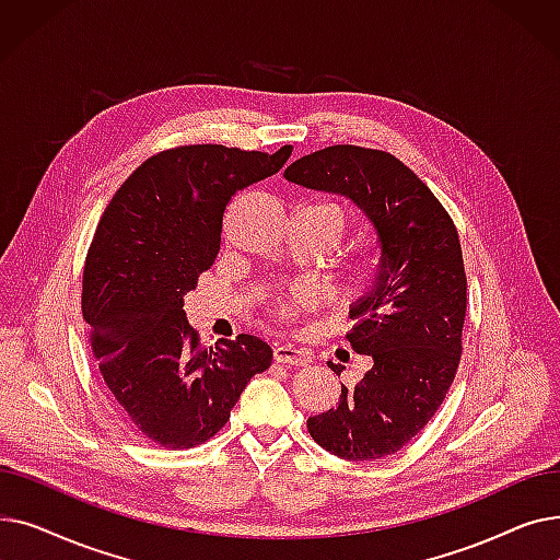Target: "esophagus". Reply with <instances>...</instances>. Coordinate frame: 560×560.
Instances as JSON below:
<instances>
[{
  "label": "esophagus",
  "instance_id": "1",
  "mask_svg": "<svg viewBox=\"0 0 560 560\" xmlns=\"http://www.w3.org/2000/svg\"><path fill=\"white\" fill-rule=\"evenodd\" d=\"M275 361L283 365H308L311 354L306 349H300L290 342H279L275 345Z\"/></svg>",
  "mask_w": 560,
  "mask_h": 560
}]
</instances>
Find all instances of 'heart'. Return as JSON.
Listing matches in <instances>:
<instances>
[{
	"label": "heart",
	"mask_w": 560,
	"mask_h": 560,
	"mask_svg": "<svg viewBox=\"0 0 560 560\" xmlns=\"http://www.w3.org/2000/svg\"><path fill=\"white\" fill-rule=\"evenodd\" d=\"M322 209H327L329 213H331V218H334V222H336V241L340 238L342 235V231H345V218H342V213L336 209V206H331V203H319ZM374 279H376V265L374 262H370V260H365L361 268L354 272V277H351V288L354 290H365L368 285H372L374 283Z\"/></svg>",
	"instance_id": "heart-1"
}]
</instances>
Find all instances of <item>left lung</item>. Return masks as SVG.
<instances>
[{"label": "left lung", "mask_w": 560, "mask_h": 560, "mask_svg": "<svg viewBox=\"0 0 560 560\" xmlns=\"http://www.w3.org/2000/svg\"><path fill=\"white\" fill-rule=\"evenodd\" d=\"M288 182L347 197L376 233V279L351 304L347 334L372 368L327 413L308 418L319 447L372 460L399 452L435 416L460 361L467 279L443 203L388 152L334 144L302 156ZM340 376L345 370L329 361Z\"/></svg>", "instance_id": "obj_1"}]
</instances>
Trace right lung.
<instances>
[{
	"instance_id": "1",
	"label": "right lung",
	"mask_w": 560,
	"mask_h": 560,
	"mask_svg": "<svg viewBox=\"0 0 560 560\" xmlns=\"http://www.w3.org/2000/svg\"><path fill=\"white\" fill-rule=\"evenodd\" d=\"M290 154L176 147L147 159L106 206L83 268V319L113 404L156 445L206 443L272 363L270 345L249 334L203 347L184 300L215 262L229 199Z\"/></svg>"
}]
</instances>
